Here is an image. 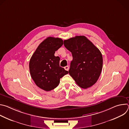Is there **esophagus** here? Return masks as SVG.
I'll list each match as a JSON object with an SVG mask.
<instances>
[{"label":"esophagus","mask_w":129,"mask_h":129,"mask_svg":"<svg viewBox=\"0 0 129 129\" xmlns=\"http://www.w3.org/2000/svg\"><path fill=\"white\" fill-rule=\"evenodd\" d=\"M64 69H65L66 70L68 71V70H69V67L68 66H66L64 67Z\"/></svg>","instance_id":"obj_1"}]
</instances>
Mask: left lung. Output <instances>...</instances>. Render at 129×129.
Wrapping results in <instances>:
<instances>
[{
  "mask_svg": "<svg viewBox=\"0 0 129 129\" xmlns=\"http://www.w3.org/2000/svg\"><path fill=\"white\" fill-rule=\"evenodd\" d=\"M64 46L72 55L68 71L80 87L87 89L98 80L103 67L100 50L84 36H77L64 41Z\"/></svg>",
  "mask_w": 129,
  "mask_h": 129,
  "instance_id": "obj_1",
  "label": "left lung"
}]
</instances>
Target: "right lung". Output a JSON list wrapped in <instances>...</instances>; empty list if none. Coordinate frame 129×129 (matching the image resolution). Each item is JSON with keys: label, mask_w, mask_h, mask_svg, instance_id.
Returning a JSON list of instances; mask_svg holds the SVG:
<instances>
[{"label": "right lung", "mask_w": 129, "mask_h": 129, "mask_svg": "<svg viewBox=\"0 0 129 129\" xmlns=\"http://www.w3.org/2000/svg\"><path fill=\"white\" fill-rule=\"evenodd\" d=\"M63 44L62 39L49 37L39 44L30 59L31 78L37 86L46 91L57 87L60 79L68 73L60 66V58L54 56Z\"/></svg>", "instance_id": "add662e5"}]
</instances>
